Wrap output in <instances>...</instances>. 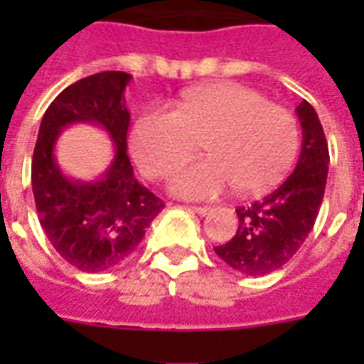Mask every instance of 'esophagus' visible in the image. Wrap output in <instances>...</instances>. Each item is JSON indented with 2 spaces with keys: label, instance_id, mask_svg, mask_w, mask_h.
<instances>
[{
  "label": "esophagus",
  "instance_id": "obj_1",
  "mask_svg": "<svg viewBox=\"0 0 364 364\" xmlns=\"http://www.w3.org/2000/svg\"><path fill=\"white\" fill-rule=\"evenodd\" d=\"M187 210H191V213H195V214L208 213V208H206V206H187Z\"/></svg>",
  "mask_w": 364,
  "mask_h": 364
}]
</instances>
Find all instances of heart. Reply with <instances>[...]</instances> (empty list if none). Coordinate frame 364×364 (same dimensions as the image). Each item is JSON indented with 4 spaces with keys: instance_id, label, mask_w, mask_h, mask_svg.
Here are the masks:
<instances>
[{
    "instance_id": "b5f03b06",
    "label": "heart",
    "mask_w": 364,
    "mask_h": 364,
    "mask_svg": "<svg viewBox=\"0 0 364 364\" xmlns=\"http://www.w3.org/2000/svg\"><path fill=\"white\" fill-rule=\"evenodd\" d=\"M203 150L208 158L177 169L169 187L187 198H213L234 187L257 195L281 181L298 150L292 112L237 83L187 90L175 109L150 107L136 119L130 150L146 177L164 179Z\"/></svg>"
}]
</instances>
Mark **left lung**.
Wrapping results in <instances>:
<instances>
[{
	"label": "left lung",
	"instance_id": "left-lung-1",
	"mask_svg": "<svg viewBox=\"0 0 364 364\" xmlns=\"http://www.w3.org/2000/svg\"><path fill=\"white\" fill-rule=\"evenodd\" d=\"M296 114L302 124V150L294 171L263 200L237 206V232L214 247L237 273L263 277L289 263L320 213L328 179V140L308 101L298 105Z\"/></svg>",
	"mask_w": 364,
	"mask_h": 364
}]
</instances>
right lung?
<instances>
[{"mask_svg": "<svg viewBox=\"0 0 364 364\" xmlns=\"http://www.w3.org/2000/svg\"><path fill=\"white\" fill-rule=\"evenodd\" d=\"M127 72H101L62 91L46 109L33 154L31 181L44 234L64 259L85 273L119 265L142 242L166 203L134 179L127 154L130 112ZM74 122L103 126L117 146L107 173L93 183L68 180L53 159L61 128Z\"/></svg>", "mask_w": 364, "mask_h": 364, "instance_id": "1", "label": "right lung"}]
</instances>
